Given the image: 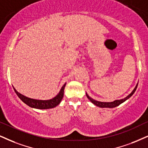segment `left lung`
Here are the masks:
<instances>
[{
	"label": "left lung",
	"mask_w": 148,
	"mask_h": 148,
	"mask_svg": "<svg viewBox=\"0 0 148 148\" xmlns=\"http://www.w3.org/2000/svg\"><path fill=\"white\" fill-rule=\"evenodd\" d=\"M138 86V84L136 86V87L134 88V90L128 96L124 98V99H119V100H115V101H112V102H101V101H96V100H95L93 99H92V98H90V97H89L88 95L86 93V96L88 98V99L90 100V101L92 102V103H94L95 105H96L97 106H99L100 108H114V107H116L118 106L119 105H120L121 103H123V102H124L125 100H127V99H129V98L134 93V92H135V90H136V88H137Z\"/></svg>",
	"instance_id": "8db88e82"
}]
</instances>
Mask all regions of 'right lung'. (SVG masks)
<instances>
[{"label": "right lung", "instance_id": "add662e5", "mask_svg": "<svg viewBox=\"0 0 148 148\" xmlns=\"http://www.w3.org/2000/svg\"><path fill=\"white\" fill-rule=\"evenodd\" d=\"M65 86L66 84L63 85V86L62 87L61 89H60L59 93L55 97L48 100H40L32 99V98L27 97L19 93V92H18L14 88V90L15 91L16 95L18 96V97H19L24 103H25L26 104L28 105L29 106L38 109H49L56 107V106H58L60 103V101L62 99L64 96V90Z\"/></svg>", "mask_w": 148, "mask_h": 148}]
</instances>
